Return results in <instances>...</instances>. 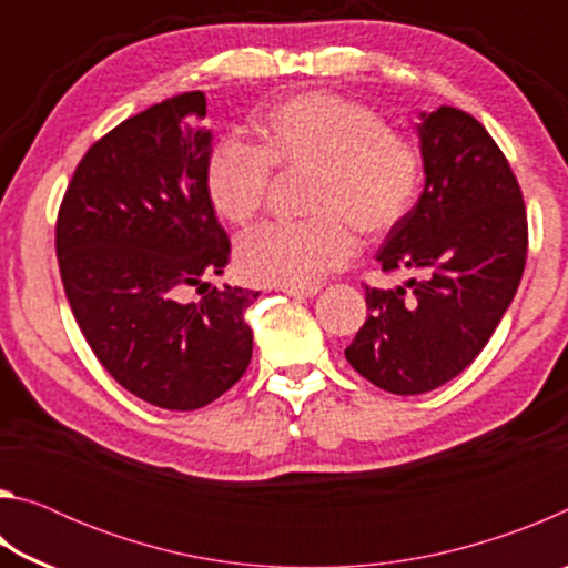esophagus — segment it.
Masks as SVG:
<instances>
[{"label": "esophagus", "mask_w": 568, "mask_h": 568, "mask_svg": "<svg viewBox=\"0 0 568 568\" xmlns=\"http://www.w3.org/2000/svg\"><path fill=\"white\" fill-rule=\"evenodd\" d=\"M318 291H321L318 285H305V287H283V293H285V295L297 297V301H303V297H313V295H318Z\"/></svg>", "instance_id": "esophagus-1"}]
</instances>
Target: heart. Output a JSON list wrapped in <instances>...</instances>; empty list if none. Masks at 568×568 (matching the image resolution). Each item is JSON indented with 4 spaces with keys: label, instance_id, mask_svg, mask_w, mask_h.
Wrapping results in <instances>:
<instances>
[{
    "label": "heart",
    "instance_id": "1",
    "mask_svg": "<svg viewBox=\"0 0 568 568\" xmlns=\"http://www.w3.org/2000/svg\"><path fill=\"white\" fill-rule=\"evenodd\" d=\"M255 145L223 140L205 160L207 203L245 227L261 215L271 170L307 172L305 213L295 225H265L237 245V265L261 285L305 287L338 271L355 235L378 240L416 205L423 158L416 142L386 128L378 110L333 92H297L257 114Z\"/></svg>",
    "mask_w": 568,
    "mask_h": 568
}]
</instances>
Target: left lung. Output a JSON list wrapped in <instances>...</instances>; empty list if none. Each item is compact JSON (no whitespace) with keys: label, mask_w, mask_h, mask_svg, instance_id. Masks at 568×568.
Returning <instances> with one entry per match:
<instances>
[{"label":"left lung","mask_w":568,"mask_h":568,"mask_svg":"<svg viewBox=\"0 0 568 568\" xmlns=\"http://www.w3.org/2000/svg\"><path fill=\"white\" fill-rule=\"evenodd\" d=\"M426 185L378 250L406 287L365 285L368 321L345 358L396 396H418L474 363L521 283L528 223L521 187L484 124L438 108L418 124Z\"/></svg>","instance_id":"8db88e82"}]
</instances>
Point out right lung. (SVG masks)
<instances>
[{
    "mask_svg": "<svg viewBox=\"0 0 568 568\" xmlns=\"http://www.w3.org/2000/svg\"><path fill=\"white\" fill-rule=\"evenodd\" d=\"M205 108L203 92H182L94 142L54 230L84 341L124 390L168 410L213 403L253 358L245 311L261 293L207 283L230 240L203 185ZM190 290L204 297L190 302Z\"/></svg>",
    "mask_w": 568,
    "mask_h": 568,
    "instance_id": "right-lung-1",
    "label": "right lung"
}]
</instances>
